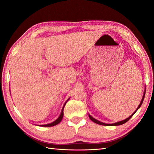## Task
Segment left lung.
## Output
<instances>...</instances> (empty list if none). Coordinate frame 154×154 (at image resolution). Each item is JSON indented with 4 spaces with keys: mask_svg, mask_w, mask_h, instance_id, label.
I'll use <instances>...</instances> for the list:
<instances>
[{
    "mask_svg": "<svg viewBox=\"0 0 154 154\" xmlns=\"http://www.w3.org/2000/svg\"><path fill=\"white\" fill-rule=\"evenodd\" d=\"M145 94V92H144V94H143V96L142 100H141V101H140V104H139V106H138V107H137V110L135 111L134 112V113H132V114L131 115V116H130V117H128V118H126V119H124V120L120 121V122H116V123H114V124H105V123H103V122H100V121L97 120V119H96L95 118H94L93 117H92V116H90V115H89V118H90V119H91V120H92V122H94V123H96V124H99V125H103V126H119V125L124 124L126 123V122H127L128 121L129 119L132 118V116H133V115H134L135 113H136V112H137V111L138 110V109H139L140 107V106H141L142 103H143V100H144Z\"/></svg>",
    "mask_w": 154,
    "mask_h": 154,
    "instance_id": "8db88e82",
    "label": "left lung"
}]
</instances>
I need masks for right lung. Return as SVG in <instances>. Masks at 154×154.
I'll return each instance as SVG.
<instances>
[{
    "mask_svg": "<svg viewBox=\"0 0 154 154\" xmlns=\"http://www.w3.org/2000/svg\"><path fill=\"white\" fill-rule=\"evenodd\" d=\"M69 100V98L68 99V100L66 101V102H65V103H64V106H63V107H62V111H61V113H60V116L58 117V118L56 119V120H55L54 122H52V123H50V124H45V125H41V126H44V127H50V126H56V125H57L58 124H59L60 122L61 121H62V118H63V115H64V113H63V111H64V106H65V105H66V103H67V101Z\"/></svg>",
    "mask_w": 154,
    "mask_h": 154,
    "instance_id": "add662e5",
    "label": "right lung"
}]
</instances>
